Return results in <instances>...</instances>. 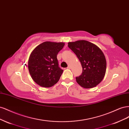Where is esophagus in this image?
I'll use <instances>...</instances> for the list:
<instances>
[{
  "label": "esophagus",
  "instance_id": "esophagus-1",
  "mask_svg": "<svg viewBox=\"0 0 129 129\" xmlns=\"http://www.w3.org/2000/svg\"><path fill=\"white\" fill-rule=\"evenodd\" d=\"M71 66H70V65H68V67H67V69H71Z\"/></svg>",
  "mask_w": 129,
  "mask_h": 129
}]
</instances>
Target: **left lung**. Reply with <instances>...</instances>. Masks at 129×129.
Segmentation results:
<instances>
[{
  "label": "left lung",
  "instance_id": "left-lung-1",
  "mask_svg": "<svg viewBox=\"0 0 129 129\" xmlns=\"http://www.w3.org/2000/svg\"><path fill=\"white\" fill-rule=\"evenodd\" d=\"M68 47L75 53L82 67V73L76 77L77 83L84 88L98 85L104 77L107 62L102 50L95 44L85 40L68 42Z\"/></svg>",
  "mask_w": 129,
  "mask_h": 129
}]
</instances>
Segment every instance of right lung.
Masks as SVG:
<instances>
[{"instance_id": "right-lung-1", "label": "right lung", "mask_w": 129, "mask_h": 129, "mask_svg": "<svg viewBox=\"0 0 129 129\" xmlns=\"http://www.w3.org/2000/svg\"><path fill=\"white\" fill-rule=\"evenodd\" d=\"M64 46V42L46 41L31 53L28 64L29 72L40 86L52 87L59 80L63 70L58 66L57 55Z\"/></svg>"}]
</instances>
